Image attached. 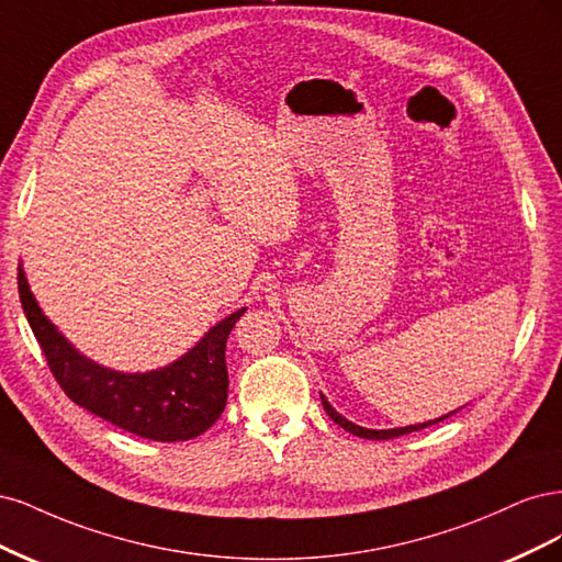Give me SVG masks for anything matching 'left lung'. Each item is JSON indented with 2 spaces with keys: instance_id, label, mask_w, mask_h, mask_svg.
<instances>
[{
  "instance_id": "obj_1",
  "label": "left lung",
  "mask_w": 562,
  "mask_h": 562,
  "mask_svg": "<svg viewBox=\"0 0 562 562\" xmlns=\"http://www.w3.org/2000/svg\"><path fill=\"white\" fill-rule=\"evenodd\" d=\"M319 400H322V406H324V411H327V415L329 418L336 423V425H340L342 429L346 431H350V434H355V437H361V439H375V441H383V439H394V437H402V434H411V431H418V429H425V427H429V425H437V423H441V420H446V418H450L452 413H458V411H450L448 415H441V418H437V420H427V423H418V425H406V427H394V429H369V427H359V425H355V423H350L348 418H342V415L327 402V396L324 394H319Z\"/></svg>"
}]
</instances>
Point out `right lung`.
Segmentation results:
<instances>
[{"label":"right lung","mask_w":562,"mask_h":562,"mask_svg":"<svg viewBox=\"0 0 562 562\" xmlns=\"http://www.w3.org/2000/svg\"><path fill=\"white\" fill-rule=\"evenodd\" d=\"M18 292L48 367L71 402L98 418L151 441L201 437L224 413L228 396L226 340L247 307L231 313L172 364L144 373L106 369L81 355L34 299L23 263Z\"/></svg>","instance_id":"1"}]
</instances>
